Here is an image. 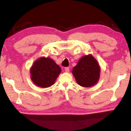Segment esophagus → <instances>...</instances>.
Returning a JSON list of instances; mask_svg holds the SVG:
<instances>
[{"label": "esophagus", "mask_w": 131, "mask_h": 131, "mask_svg": "<svg viewBox=\"0 0 131 131\" xmlns=\"http://www.w3.org/2000/svg\"><path fill=\"white\" fill-rule=\"evenodd\" d=\"M64 70H65V71L67 72V73H68L69 71H70V68H69V67H66L65 68H64Z\"/></svg>", "instance_id": "34e87169"}]
</instances>
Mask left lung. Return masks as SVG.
<instances>
[{
    "instance_id": "left-lung-1",
    "label": "left lung",
    "mask_w": 131,
    "mask_h": 131,
    "mask_svg": "<svg viewBox=\"0 0 131 131\" xmlns=\"http://www.w3.org/2000/svg\"><path fill=\"white\" fill-rule=\"evenodd\" d=\"M72 73L76 82L84 88L94 85L99 80L100 74V66L92 55L82 57L73 68Z\"/></svg>"
}]
</instances>
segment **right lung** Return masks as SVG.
Here are the masks:
<instances>
[{"label":"right lung","instance_id":"right-lung-1","mask_svg":"<svg viewBox=\"0 0 131 131\" xmlns=\"http://www.w3.org/2000/svg\"><path fill=\"white\" fill-rule=\"evenodd\" d=\"M61 68L52 58L41 57L34 61L30 70L31 79L40 88H49L55 83Z\"/></svg>","mask_w":131,"mask_h":131}]
</instances>
